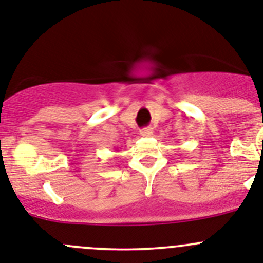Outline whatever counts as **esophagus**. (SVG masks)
<instances>
[{
	"label": "esophagus",
	"instance_id": "1",
	"mask_svg": "<svg viewBox=\"0 0 263 263\" xmlns=\"http://www.w3.org/2000/svg\"><path fill=\"white\" fill-rule=\"evenodd\" d=\"M140 134H141V136H151V135H153V129L151 127H146V128L141 129Z\"/></svg>",
	"mask_w": 263,
	"mask_h": 263
}]
</instances>
